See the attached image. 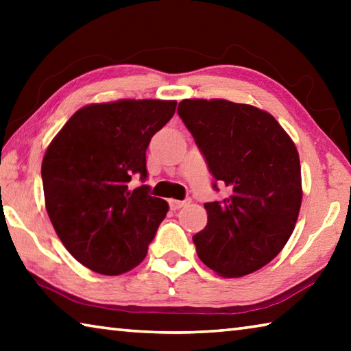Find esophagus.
Here are the masks:
<instances>
[{
  "mask_svg": "<svg viewBox=\"0 0 351 351\" xmlns=\"http://www.w3.org/2000/svg\"><path fill=\"white\" fill-rule=\"evenodd\" d=\"M169 203H170V207H171V209H173V210H178V209H181V207L187 206V204H189V201H187V199H184V201H180V199H170Z\"/></svg>",
  "mask_w": 351,
  "mask_h": 351,
  "instance_id": "34e87169",
  "label": "esophagus"
}]
</instances>
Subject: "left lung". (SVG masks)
Returning <instances> with one entry per match:
<instances>
[{"label":"left lung","instance_id":"left-lung-1","mask_svg":"<svg viewBox=\"0 0 351 351\" xmlns=\"http://www.w3.org/2000/svg\"><path fill=\"white\" fill-rule=\"evenodd\" d=\"M178 114L229 197L206 203L193 235L198 257L223 277L263 268L287 245L299 217V153L269 112L223 99H186Z\"/></svg>","mask_w":351,"mask_h":351}]
</instances>
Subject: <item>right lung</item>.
<instances>
[{"mask_svg": "<svg viewBox=\"0 0 351 351\" xmlns=\"http://www.w3.org/2000/svg\"><path fill=\"white\" fill-rule=\"evenodd\" d=\"M175 100H117L83 106L71 116L41 164L47 215L58 239L83 266L123 274L145 258L169 212L147 180L145 152L175 114Z\"/></svg>", "mask_w": 351, "mask_h": 351, "instance_id": "obj_1", "label": "right lung"}]
</instances>
